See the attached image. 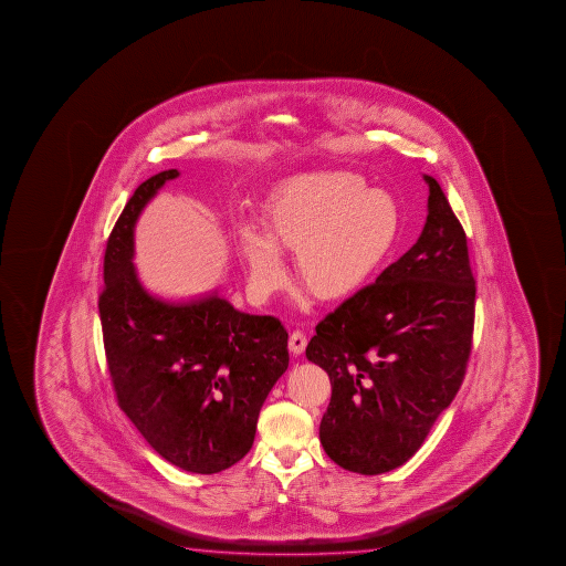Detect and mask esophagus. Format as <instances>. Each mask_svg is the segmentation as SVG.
I'll return each mask as SVG.
<instances>
[{"mask_svg":"<svg viewBox=\"0 0 566 566\" xmlns=\"http://www.w3.org/2000/svg\"><path fill=\"white\" fill-rule=\"evenodd\" d=\"M305 348H307V336H305V333L295 331L293 335L289 336V350L293 355H301Z\"/></svg>","mask_w":566,"mask_h":566,"instance_id":"esophagus-1","label":"esophagus"}]
</instances>
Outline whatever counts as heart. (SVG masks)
<instances>
[{"label":"heart","instance_id":"b5f03b06","mask_svg":"<svg viewBox=\"0 0 566 566\" xmlns=\"http://www.w3.org/2000/svg\"><path fill=\"white\" fill-rule=\"evenodd\" d=\"M402 213L390 193L360 176L316 172L291 178L271 196L265 233L241 228L240 253L251 283L271 291L285 277L281 251H295L301 283L321 301H345L365 289L390 258Z\"/></svg>","mask_w":566,"mask_h":566}]
</instances>
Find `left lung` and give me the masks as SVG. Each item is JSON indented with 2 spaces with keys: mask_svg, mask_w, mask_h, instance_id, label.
<instances>
[{
  "mask_svg": "<svg viewBox=\"0 0 566 566\" xmlns=\"http://www.w3.org/2000/svg\"><path fill=\"white\" fill-rule=\"evenodd\" d=\"M423 180L422 235L326 315L307 345L333 386L321 443L336 465L363 475L396 470L422 448L470 360L475 279L465 231L440 184Z\"/></svg>",
  "mask_w": 566,
  "mask_h": 566,
  "instance_id": "8db88e82",
  "label": "left lung"
}]
</instances>
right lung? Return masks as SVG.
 I'll return each instance as SVG.
<instances>
[{"mask_svg":"<svg viewBox=\"0 0 566 566\" xmlns=\"http://www.w3.org/2000/svg\"><path fill=\"white\" fill-rule=\"evenodd\" d=\"M178 176L156 174L126 201L106 241L98 315L120 410L164 460L211 475L251 450L259 410L287 370L289 335L275 316L241 313L218 293L168 303L143 287L136 220Z\"/></svg>","mask_w":566,"mask_h":566,"instance_id":"right-lung-1","label":"right lung"}]
</instances>
